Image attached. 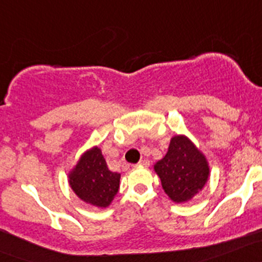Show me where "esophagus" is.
<instances>
[{
	"instance_id": "esophagus-1",
	"label": "esophagus",
	"mask_w": 262,
	"mask_h": 262,
	"mask_svg": "<svg viewBox=\"0 0 262 262\" xmlns=\"http://www.w3.org/2000/svg\"><path fill=\"white\" fill-rule=\"evenodd\" d=\"M149 164H150V162H149L148 159H143V160H140L139 163H138V165H142V166H149Z\"/></svg>"
}]
</instances>
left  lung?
<instances>
[{
  "mask_svg": "<svg viewBox=\"0 0 262 262\" xmlns=\"http://www.w3.org/2000/svg\"><path fill=\"white\" fill-rule=\"evenodd\" d=\"M164 191L175 203L190 200L209 177L204 155L184 136L171 138L168 153L154 165Z\"/></svg>",
  "mask_w": 262,
  "mask_h": 262,
  "instance_id": "8db88e82",
  "label": "left lung"
}]
</instances>
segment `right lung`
I'll list each match as a JSON object with an SVG mask.
<instances>
[{
    "label": "right lung",
    "instance_id": "obj_1",
    "mask_svg": "<svg viewBox=\"0 0 262 262\" xmlns=\"http://www.w3.org/2000/svg\"><path fill=\"white\" fill-rule=\"evenodd\" d=\"M70 179L72 189L80 199L105 208L117 195L120 174L109 170L102 151L96 146L83 154Z\"/></svg>",
    "mask_w": 262,
    "mask_h": 262
}]
</instances>
